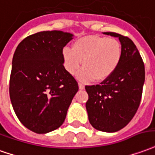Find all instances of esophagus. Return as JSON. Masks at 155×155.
<instances>
[{"mask_svg": "<svg viewBox=\"0 0 155 155\" xmlns=\"http://www.w3.org/2000/svg\"><path fill=\"white\" fill-rule=\"evenodd\" d=\"M79 89H80V90H84V89H85V86L82 85V84H81V83H79Z\"/></svg>", "mask_w": 155, "mask_h": 155, "instance_id": "34e87169", "label": "esophagus"}]
</instances>
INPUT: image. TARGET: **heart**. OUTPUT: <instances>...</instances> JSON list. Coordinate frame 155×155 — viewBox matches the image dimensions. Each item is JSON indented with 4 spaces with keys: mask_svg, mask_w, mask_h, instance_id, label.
I'll return each mask as SVG.
<instances>
[{
    "mask_svg": "<svg viewBox=\"0 0 155 155\" xmlns=\"http://www.w3.org/2000/svg\"><path fill=\"white\" fill-rule=\"evenodd\" d=\"M122 56L123 49L117 40L94 35L79 38L72 49L64 48L62 51L64 66L70 74H74L82 63L76 76L83 82L107 80L118 67Z\"/></svg>",
    "mask_w": 155,
    "mask_h": 155,
    "instance_id": "obj_1",
    "label": "heart"
}]
</instances>
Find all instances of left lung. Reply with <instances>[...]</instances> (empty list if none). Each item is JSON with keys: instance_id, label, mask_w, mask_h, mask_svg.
Segmentation results:
<instances>
[{"instance_id": "left-lung-1", "label": "left lung", "mask_w": 155, "mask_h": 155, "mask_svg": "<svg viewBox=\"0 0 155 155\" xmlns=\"http://www.w3.org/2000/svg\"><path fill=\"white\" fill-rule=\"evenodd\" d=\"M118 38L123 56L115 72L100 85H86L85 103L89 122L96 130L115 133L134 117L141 101L145 70L134 42L116 32H103Z\"/></svg>"}]
</instances>
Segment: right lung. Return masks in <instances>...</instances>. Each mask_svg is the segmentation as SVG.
I'll list each match as a JSON object with an SVG mask.
<instances>
[{"instance_id": "add662e5", "label": "right lung", "mask_w": 155, "mask_h": 155, "mask_svg": "<svg viewBox=\"0 0 155 155\" xmlns=\"http://www.w3.org/2000/svg\"><path fill=\"white\" fill-rule=\"evenodd\" d=\"M73 37L57 30L37 32L15 50L10 98L19 121L36 134H47L62 125L79 90L62 57L63 48Z\"/></svg>"}]
</instances>
